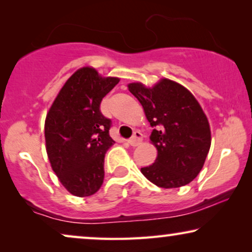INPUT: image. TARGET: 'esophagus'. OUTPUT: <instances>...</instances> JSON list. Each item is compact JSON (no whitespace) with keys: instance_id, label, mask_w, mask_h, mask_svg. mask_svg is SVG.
Listing matches in <instances>:
<instances>
[{"instance_id":"1","label":"esophagus","mask_w":252,"mask_h":252,"mask_svg":"<svg viewBox=\"0 0 252 252\" xmlns=\"http://www.w3.org/2000/svg\"><path fill=\"white\" fill-rule=\"evenodd\" d=\"M142 142V133L140 130H135L133 134V136L129 139V144L133 147L139 146V144Z\"/></svg>"}]
</instances>
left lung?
<instances>
[{
  "label": "left lung",
  "mask_w": 252,
  "mask_h": 252,
  "mask_svg": "<svg viewBox=\"0 0 252 252\" xmlns=\"http://www.w3.org/2000/svg\"><path fill=\"white\" fill-rule=\"evenodd\" d=\"M128 89L142 104L154 130L150 140L158 155L141 172L161 188L188 185L201 172L211 146L206 116L194 95L184 86L163 79L153 88L129 84Z\"/></svg>",
  "instance_id": "8db88e82"
}]
</instances>
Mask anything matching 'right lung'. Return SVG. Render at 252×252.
Here are the masks:
<instances>
[{"label": "right lung", "instance_id": "1", "mask_svg": "<svg viewBox=\"0 0 252 252\" xmlns=\"http://www.w3.org/2000/svg\"><path fill=\"white\" fill-rule=\"evenodd\" d=\"M118 82V78H102L94 68L82 67L65 82L47 115L48 158L74 196L95 194L104 180V157L115 141L109 134L111 119L99 106Z\"/></svg>", "mask_w": 252, "mask_h": 252}]
</instances>
